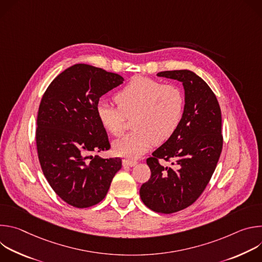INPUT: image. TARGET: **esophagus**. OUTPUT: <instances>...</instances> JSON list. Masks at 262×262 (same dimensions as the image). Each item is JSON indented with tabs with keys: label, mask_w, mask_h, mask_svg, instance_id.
I'll list each match as a JSON object with an SVG mask.
<instances>
[{
	"label": "esophagus",
	"mask_w": 262,
	"mask_h": 262,
	"mask_svg": "<svg viewBox=\"0 0 262 262\" xmlns=\"http://www.w3.org/2000/svg\"><path fill=\"white\" fill-rule=\"evenodd\" d=\"M123 165L134 167V166L137 165V161L136 160H130V159H125V160H123Z\"/></svg>",
	"instance_id": "1"
}]
</instances>
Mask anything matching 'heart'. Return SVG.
<instances>
[{"mask_svg": "<svg viewBox=\"0 0 262 262\" xmlns=\"http://www.w3.org/2000/svg\"><path fill=\"white\" fill-rule=\"evenodd\" d=\"M116 101H99L98 119L111 135L120 137L127 119L135 117L136 130L115 141L114 150L123 157L139 158L154 144H163L173 136L183 116L185 98L175 84L138 76L117 93Z\"/></svg>", "mask_w": 262, "mask_h": 262, "instance_id": "1", "label": "heart"}]
</instances>
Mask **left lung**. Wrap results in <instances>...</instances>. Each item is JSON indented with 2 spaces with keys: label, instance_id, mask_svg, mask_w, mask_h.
I'll return each mask as SVG.
<instances>
[{
  "label": "left lung",
  "instance_id": "left-lung-1",
  "mask_svg": "<svg viewBox=\"0 0 262 262\" xmlns=\"http://www.w3.org/2000/svg\"><path fill=\"white\" fill-rule=\"evenodd\" d=\"M158 76L182 83L184 112L173 136L146 160L151 176L142 184L140 197L156 212L173 213L201 196L215 170L223 147L222 115L214 93L193 71H162ZM160 159L171 166L162 165Z\"/></svg>",
  "mask_w": 262,
  "mask_h": 262
}]
</instances>
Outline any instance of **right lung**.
Here are the masks:
<instances>
[{
    "instance_id": "right-lung-1",
    "label": "right lung",
    "mask_w": 262,
    "mask_h": 262,
    "mask_svg": "<svg viewBox=\"0 0 262 262\" xmlns=\"http://www.w3.org/2000/svg\"><path fill=\"white\" fill-rule=\"evenodd\" d=\"M123 81L117 73L76 64L55 78L41 98L37 154L52 189L71 206L86 208L99 203L121 169L120 158L102 159L92 154L111 148L96 113L99 98Z\"/></svg>"
}]
</instances>
